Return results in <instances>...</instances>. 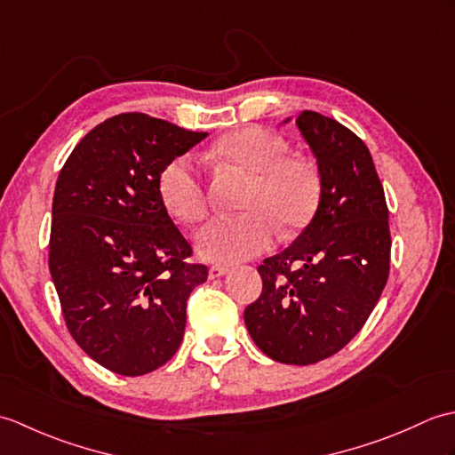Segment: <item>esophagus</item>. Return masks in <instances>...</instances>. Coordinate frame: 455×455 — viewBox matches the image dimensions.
I'll use <instances>...</instances> for the list:
<instances>
[{"label":"esophagus","mask_w":455,"mask_h":455,"mask_svg":"<svg viewBox=\"0 0 455 455\" xmlns=\"http://www.w3.org/2000/svg\"><path fill=\"white\" fill-rule=\"evenodd\" d=\"M230 272V267L228 266H211L209 267V277L211 279H217V277H222V275H227Z\"/></svg>","instance_id":"obj_1"}]
</instances>
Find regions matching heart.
I'll list each match as a JSON object with an SVG mask.
<instances>
[{
	"label": "heart",
	"instance_id": "b5f03b06",
	"mask_svg": "<svg viewBox=\"0 0 455 455\" xmlns=\"http://www.w3.org/2000/svg\"><path fill=\"white\" fill-rule=\"evenodd\" d=\"M212 156L252 176L238 215L209 219L196 235V246L211 262L250 259L274 244L277 227L293 235L313 219L321 199V176L313 162L289 154L279 134L243 127L212 147ZM164 207L180 222H196L207 211V183L189 154L172 158L158 176Z\"/></svg>",
	"mask_w": 455,
	"mask_h": 455
}]
</instances>
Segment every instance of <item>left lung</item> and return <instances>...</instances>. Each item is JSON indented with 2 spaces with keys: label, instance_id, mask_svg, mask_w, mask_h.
<instances>
[{
  "label": "left lung",
  "instance_id": "obj_1",
  "mask_svg": "<svg viewBox=\"0 0 455 455\" xmlns=\"http://www.w3.org/2000/svg\"><path fill=\"white\" fill-rule=\"evenodd\" d=\"M295 124L316 158L321 201L295 243L258 267L262 295L246 307L244 323L272 360L308 365L362 331L387 283L391 233L363 140L316 111Z\"/></svg>",
  "mask_w": 455,
  "mask_h": 455
}]
</instances>
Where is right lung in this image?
<instances>
[{
    "label": "right lung",
    "mask_w": 455,
    "mask_h": 455,
    "mask_svg": "<svg viewBox=\"0 0 455 455\" xmlns=\"http://www.w3.org/2000/svg\"><path fill=\"white\" fill-rule=\"evenodd\" d=\"M205 137L121 113L85 134L58 173L48 267L68 331L113 373L166 363L193 287L207 282L158 191L162 168Z\"/></svg>",
    "instance_id": "add662e5"
}]
</instances>
